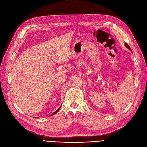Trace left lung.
I'll use <instances>...</instances> for the list:
<instances>
[{
	"mask_svg": "<svg viewBox=\"0 0 147 147\" xmlns=\"http://www.w3.org/2000/svg\"><path fill=\"white\" fill-rule=\"evenodd\" d=\"M125 47H126L127 48H128L130 50H131V49H130V47L128 45V44H127V43L125 42Z\"/></svg>",
	"mask_w": 147,
	"mask_h": 147,
	"instance_id": "obj_1",
	"label": "left lung"
}]
</instances>
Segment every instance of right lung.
<instances>
[{"label": "right lung", "mask_w": 147, "mask_h": 147, "mask_svg": "<svg viewBox=\"0 0 147 147\" xmlns=\"http://www.w3.org/2000/svg\"><path fill=\"white\" fill-rule=\"evenodd\" d=\"M60 108H61V107H59V109H58V110H57V111H55V112H54V113H52V115H55V113H57V112H58V111H59V109H60Z\"/></svg>", "instance_id": "right-lung-1"}]
</instances>
